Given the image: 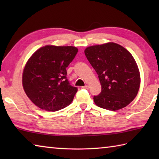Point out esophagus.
<instances>
[{
  "label": "esophagus",
  "instance_id": "34e87169",
  "mask_svg": "<svg viewBox=\"0 0 159 159\" xmlns=\"http://www.w3.org/2000/svg\"><path fill=\"white\" fill-rule=\"evenodd\" d=\"M83 89H88L89 87H88V85H85V86H83Z\"/></svg>",
  "mask_w": 159,
  "mask_h": 159
}]
</instances>
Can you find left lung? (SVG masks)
Masks as SVG:
<instances>
[{
    "label": "left lung",
    "mask_w": 159,
    "mask_h": 159,
    "mask_svg": "<svg viewBox=\"0 0 159 159\" xmlns=\"http://www.w3.org/2000/svg\"><path fill=\"white\" fill-rule=\"evenodd\" d=\"M85 55L95 70L102 91L93 99L97 106L116 111L128 105L135 98L140 75L133 56L114 43L90 46Z\"/></svg>",
    "instance_id": "1"
}]
</instances>
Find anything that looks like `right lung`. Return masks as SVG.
I'll list each match as a JSON object with an SVG mask.
<instances>
[{
  "label": "right lung",
  "instance_id": "1",
  "mask_svg": "<svg viewBox=\"0 0 159 159\" xmlns=\"http://www.w3.org/2000/svg\"><path fill=\"white\" fill-rule=\"evenodd\" d=\"M77 52L76 47L46 45L33 54L24 69L22 84L35 105L56 111L71 103L78 88L67 79L66 67Z\"/></svg>",
  "mask_w": 159,
  "mask_h": 159
}]
</instances>
